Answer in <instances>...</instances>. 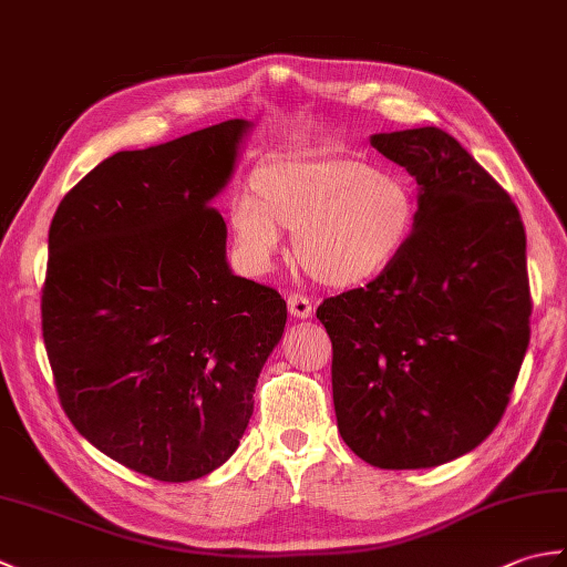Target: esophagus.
<instances>
[{
    "instance_id": "1",
    "label": "esophagus",
    "mask_w": 567,
    "mask_h": 567,
    "mask_svg": "<svg viewBox=\"0 0 567 567\" xmlns=\"http://www.w3.org/2000/svg\"><path fill=\"white\" fill-rule=\"evenodd\" d=\"M287 309H290L292 317L307 319L311 317V299L305 295H290L287 297Z\"/></svg>"
}]
</instances>
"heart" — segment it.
Masks as SVG:
<instances>
[{
    "label": "heart",
    "mask_w": 567,
    "mask_h": 567,
    "mask_svg": "<svg viewBox=\"0 0 567 567\" xmlns=\"http://www.w3.org/2000/svg\"><path fill=\"white\" fill-rule=\"evenodd\" d=\"M252 197L231 207V231L252 268H268L285 231L317 282L346 290L400 258L416 224L406 179L341 153L280 155L250 179Z\"/></svg>",
    "instance_id": "b5f03b06"
}]
</instances>
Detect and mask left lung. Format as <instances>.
<instances>
[{
	"mask_svg": "<svg viewBox=\"0 0 567 567\" xmlns=\"http://www.w3.org/2000/svg\"><path fill=\"white\" fill-rule=\"evenodd\" d=\"M419 185L412 238L365 287L323 299L339 431L384 470L449 463L483 443L528 348L522 214L441 128L370 138Z\"/></svg>",
	"mask_w": 567,
	"mask_h": 567,
	"instance_id": "1",
	"label": "left lung"
}]
</instances>
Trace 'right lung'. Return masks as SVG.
Returning a JSON list of instances; mask_svg holds the SVG:
<instances>
[{
  "mask_svg": "<svg viewBox=\"0 0 567 567\" xmlns=\"http://www.w3.org/2000/svg\"><path fill=\"white\" fill-rule=\"evenodd\" d=\"M250 124L118 151L58 204L41 329L60 406L116 463L187 483L226 463L287 305L228 270L209 202Z\"/></svg>",
  "mask_w": 567,
  "mask_h": 567,
  "instance_id": "add662e5",
  "label": "right lung"
}]
</instances>
